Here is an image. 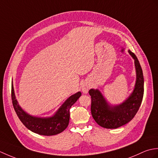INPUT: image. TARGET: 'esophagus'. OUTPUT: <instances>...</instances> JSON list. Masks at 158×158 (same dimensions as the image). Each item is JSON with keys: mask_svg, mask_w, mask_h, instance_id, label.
<instances>
[{"mask_svg": "<svg viewBox=\"0 0 158 158\" xmlns=\"http://www.w3.org/2000/svg\"><path fill=\"white\" fill-rule=\"evenodd\" d=\"M82 92L85 94H87L89 91V85L88 83H83V85L81 86Z\"/></svg>", "mask_w": 158, "mask_h": 158, "instance_id": "34e87169", "label": "esophagus"}]
</instances>
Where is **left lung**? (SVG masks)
Instances as JSON below:
<instances>
[{
  "label": "left lung",
  "instance_id": "obj_1",
  "mask_svg": "<svg viewBox=\"0 0 158 158\" xmlns=\"http://www.w3.org/2000/svg\"><path fill=\"white\" fill-rule=\"evenodd\" d=\"M128 52L135 60L136 81L132 94L125 102L118 106H110L98 89L89 90L92 98V115L99 126L105 128H117L130 122L138 112L142 102L144 94L143 70L136 55L130 50Z\"/></svg>",
  "mask_w": 158,
  "mask_h": 158
}]
</instances>
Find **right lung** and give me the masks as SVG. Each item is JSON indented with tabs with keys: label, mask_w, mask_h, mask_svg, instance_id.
Returning <instances> with one entry per match:
<instances>
[{
	"label": "right lung",
	"mask_w": 158,
	"mask_h": 158,
	"mask_svg": "<svg viewBox=\"0 0 158 158\" xmlns=\"http://www.w3.org/2000/svg\"><path fill=\"white\" fill-rule=\"evenodd\" d=\"M81 95L79 92L69 98L59 110L52 117L38 118L25 113L18 105L15 99L13 84L11 85V99L13 108L19 119L27 128L40 135L52 136L62 132L69 126L70 119L69 110Z\"/></svg>",
	"instance_id": "add662e5"
}]
</instances>
